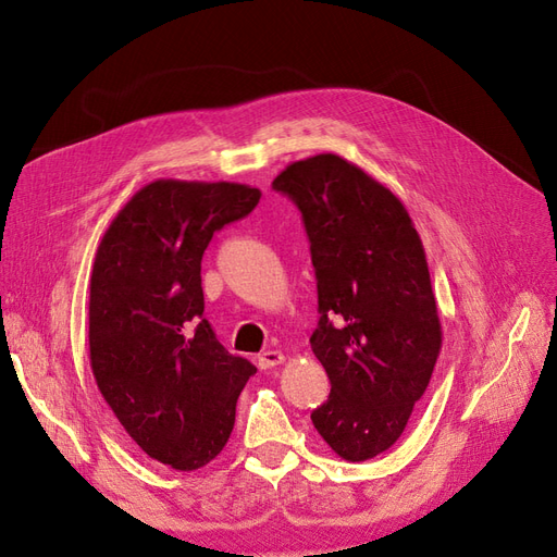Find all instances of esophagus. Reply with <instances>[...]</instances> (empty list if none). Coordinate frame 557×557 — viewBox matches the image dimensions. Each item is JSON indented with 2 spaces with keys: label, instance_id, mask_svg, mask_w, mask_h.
<instances>
[{
  "label": "esophagus",
  "instance_id": "obj_1",
  "mask_svg": "<svg viewBox=\"0 0 557 557\" xmlns=\"http://www.w3.org/2000/svg\"><path fill=\"white\" fill-rule=\"evenodd\" d=\"M282 362H284L282 351H263L259 356V369H273V367H277Z\"/></svg>",
  "mask_w": 557,
  "mask_h": 557
}]
</instances>
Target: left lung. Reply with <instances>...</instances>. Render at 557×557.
Listing matches in <instances>:
<instances>
[{"mask_svg": "<svg viewBox=\"0 0 557 557\" xmlns=\"http://www.w3.org/2000/svg\"><path fill=\"white\" fill-rule=\"evenodd\" d=\"M302 213L319 292L312 351L331 397L312 413L337 457L393 447L443 346L426 255L404 201L337 153L286 164L273 181Z\"/></svg>", "mask_w": 557, "mask_h": 557, "instance_id": "8db88e82", "label": "left lung"}]
</instances>
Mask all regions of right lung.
Returning a JSON list of instances; mask_svg holds the SVG:
<instances>
[{
  "mask_svg": "<svg viewBox=\"0 0 557 557\" xmlns=\"http://www.w3.org/2000/svg\"><path fill=\"white\" fill-rule=\"evenodd\" d=\"M261 190L158 178L102 236L89 284V362L100 395L144 455L174 470L211 463L257 367L224 351L203 314L201 257Z\"/></svg>",
  "mask_w": 557,
  "mask_h": 557,
  "instance_id": "obj_1",
  "label": "right lung"
}]
</instances>
